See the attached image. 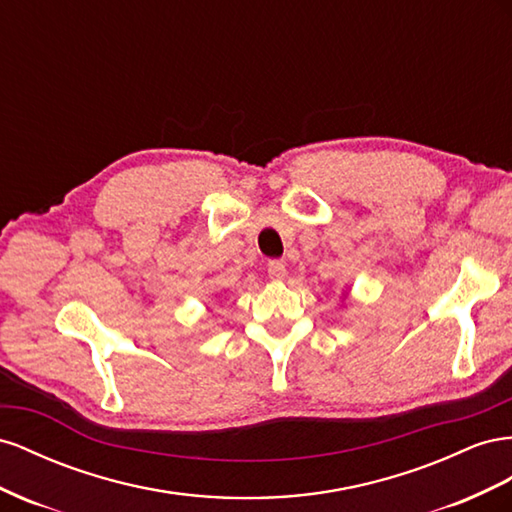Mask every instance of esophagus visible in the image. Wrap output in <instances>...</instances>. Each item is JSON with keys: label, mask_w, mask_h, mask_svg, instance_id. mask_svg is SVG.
<instances>
[{"label": "esophagus", "mask_w": 512, "mask_h": 512, "mask_svg": "<svg viewBox=\"0 0 512 512\" xmlns=\"http://www.w3.org/2000/svg\"><path fill=\"white\" fill-rule=\"evenodd\" d=\"M268 274H270V279L281 281V279H285L287 268H285V264H283L281 259H272L270 264H268Z\"/></svg>", "instance_id": "obj_1"}]
</instances>
